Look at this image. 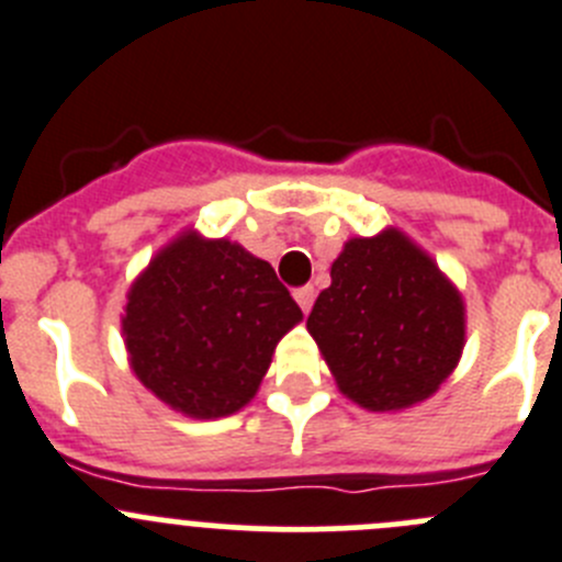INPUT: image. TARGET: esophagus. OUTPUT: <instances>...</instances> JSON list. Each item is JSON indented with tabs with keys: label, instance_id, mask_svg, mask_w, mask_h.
Here are the masks:
<instances>
[{
	"label": "esophagus",
	"instance_id": "esophagus-1",
	"mask_svg": "<svg viewBox=\"0 0 562 562\" xmlns=\"http://www.w3.org/2000/svg\"><path fill=\"white\" fill-rule=\"evenodd\" d=\"M293 299H296V305L307 313L313 307L316 291H313V285H302V288H296V291H293Z\"/></svg>",
	"mask_w": 562,
	"mask_h": 562
}]
</instances>
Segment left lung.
Masks as SVG:
<instances>
[{
	"instance_id": "obj_1",
	"label": "left lung",
	"mask_w": 562,
	"mask_h": 562,
	"mask_svg": "<svg viewBox=\"0 0 562 562\" xmlns=\"http://www.w3.org/2000/svg\"><path fill=\"white\" fill-rule=\"evenodd\" d=\"M318 293L307 333L346 400L396 413L429 400L465 346V302L402 229L349 238Z\"/></svg>"
}]
</instances>
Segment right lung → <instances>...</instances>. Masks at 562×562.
<instances>
[{
  "instance_id": "1",
  "label": "right lung",
  "mask_w": 562,
  "mask_h": 562,
  "mask_svg": "<svg viewBox=\"0 0 562 562\" xmlns=\"http://www.w3.org/2000/svg\"><path fill=\"white\" fill-rule=\"evenodd\" d=\"M299 322L271 263L188 227L130 285L122 335L130 369L162 405L222 418L255 400L277 344Z\"/></svg>"
}]
</instances>
